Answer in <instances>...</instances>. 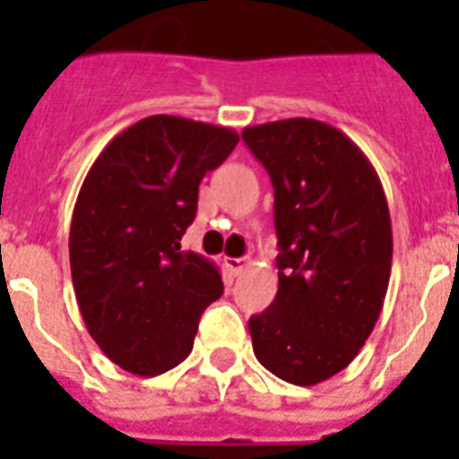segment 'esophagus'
Masks as SVG:
<instances>
[{
    "label": "esophagus",
    "mask_w": 459,
    "mask_h": 459,
    "mask_svg": "<svg viewBox=\"0 0 459 459\" xmlns=\"http://www.w3.org/2000/svg\"><path fill=\"white\" fill-rule=\"evenodd\" d=\"M223 264H226V269H229L233 276H238V273L243 272V269H247V266H250V257H226L223 259Z\"/></svg>",
    "instance_id": "esophagus-1"
}]
</instances>
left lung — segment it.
Returning <instances> with one entry per match:
<instances>
[{
  "mask_svg": "<svg viewBox=\"0 0 459 459\" xmlns=\"http://www.w3.org/2000/svg\"><path fill=\"white\" fill-rule=\"evenodd\" d=\"M245 145L273 186L279 293L250 316L262 367L295 385L345 369L374 331L388 290L393 230L374 166L314 118L250 126Z\"/></svg>",
  "mask_w": 459,
  "mask_h": 459,
  "instance_id": "obj_1",
  "label": "left lung"
}]
</instances>
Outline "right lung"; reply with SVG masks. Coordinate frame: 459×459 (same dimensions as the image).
<instances>
[{
    "mask_svg": "<svg viewBox=\"0 0 459 459\" xmlns=\"http://www.w3.org/2000/svg\"><path fill=\"white\" fill-rule=\"evenodd\" d=\"M236 145L230 128L157 114L118 133L90 166L71 219V276L90 335L121 369H173L221 298L214 262L180 250V238L200 180Z\"/></svg>",
    "mask_w": 459,
    "mask_h": 459,
    "instance_id": "obj_1",
    "label": "right lung"
}]
</instances>
